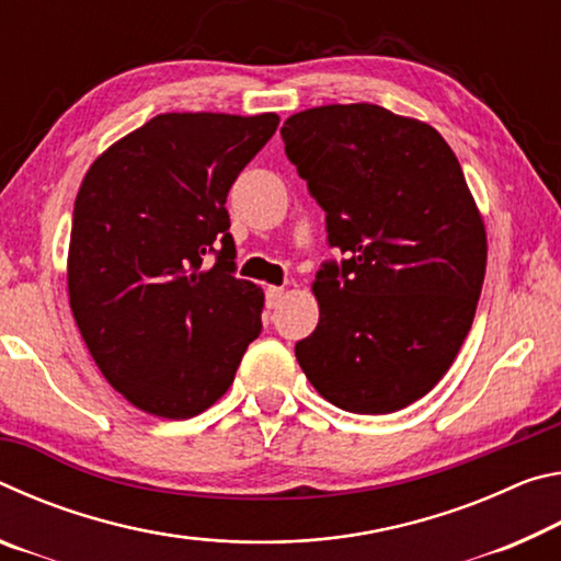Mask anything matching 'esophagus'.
Returning <instances> with one entry per match:
<instances>
[{"label":"esophagus","mask_w":561,"mask_h":561,"mask_svg":"<svg viewBox=\"0 0 561 561\" xmlns=\"http://www.w3.org/2000/svg\"><path fill=\"white\" fill-rule=\"evenodd\" d=\"M282 299H284V287H270V289H267V307H270V309L279 307Z\"/></svg>","instance_id":"esophagus-1"}]
</instances>
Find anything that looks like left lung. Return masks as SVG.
Returning a JSON list of instances; mask_svg holds the SVG:
<instances>
[{
  "label": "left lung",
  "mask_w": 561,
  "mask_h": 561,
  "mask_svg": "<svg viewBox=\"0 0 561 561\" xmlns=\"http://www.w3.org/2000/svg\"><path fill=\"white\" fill-rule=\"evenodd\" d=\"M284 150L324 207L314 334L294 354L351 413H393L448 374L478 309L488 234L458 158L428 123L374 103L294 113Z\"/></svg>",
  "instance_id": "obj_1"
}]
</instances>
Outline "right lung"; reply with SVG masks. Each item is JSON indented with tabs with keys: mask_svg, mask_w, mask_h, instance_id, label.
Listing matches in <instances>:
<instances>
[{
	"mask_svg": "<svg viewBox=\"0 0 561 561\" xmlns=\"http://www.w3.org/2000/svg\"><path fill=\"white\" fill-rule=\"evenodd\" d=\"M277 113H160L93 160L73 205L69 304L106 381L183 421L232 386L262 331L264 291L234 277L225 210ZM215 251L213 268L202 264Z\"/></svg>",
	"mask_w": 561,
	"mask_h": 561,
	"instance_id": "add662e5",
	"label": "right lung"
}]
</instances>
